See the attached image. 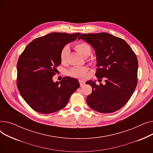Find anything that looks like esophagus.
Wrapping results in <instances>:
<instances>
[{"instance_id": "esophagus-1", "label": "esophagus", "mask_w": 153, "mask_h": 153, "mask_svg": "<svg viewBox=\"0 0 153 153\" xmlns=\"http://www.w3.org/2000/svg\"><path fill=\"white\" fill-rule=\"evenodd\" d=\"M79 84H80V85H81V86L84 85V84H85V81H84V80L80 79V80H79Z\"/></svg>"}]
</instances>
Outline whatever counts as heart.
I'll use <instances>...</instances> for the list:
<instances>
[{
    "mask_svg": "<svg viewBox=\"0 0 153 153\" xmlns=\"http://www.w3.org/2000/svg\"><path fill=\"white\" fill-rule=\"evenodd\" d=\"M74 48L76 50L78 51L79 53L81 56H82L83 57H87V56H89L91 54L92 52V49L90 45L85 42L76 43L75 44ZM69 53V48L68 46H64L61 49L59 54V58L62 63H64L66 61ZM87 71L88 69L86 67L76 66L71 69L69 71L68 73L70 76L72 77L77 78H83L85 77Z\"/></svg>",
    "mask_w": 153,
    "mask_h": 153,
    "instance_id": "1",
    "label": "heart"
}]
</instances>
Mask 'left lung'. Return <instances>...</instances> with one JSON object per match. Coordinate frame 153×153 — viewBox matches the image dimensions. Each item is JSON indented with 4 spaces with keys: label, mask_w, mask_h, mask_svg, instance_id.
<instances>
[{
    "label": "left lung",
    "mask_w": 153,
    "mask_h": 153,
    "mask_svg": "<svg viewBox=\"0 0 153 153\" xmlns=\"http://www.w3.org/2000/svg\"><path fill=\"white\" fill-rule=\"evenodd\" d=\"M89 43L97 55V78H105V85L92 87L87 102L93 110L108 114L123 107L133 95L138 82V59L124 39L107 33H84L79 37ZM101 80V79H99Z\"/></svg>",
    "instance_id": "1"
}]
</instances>
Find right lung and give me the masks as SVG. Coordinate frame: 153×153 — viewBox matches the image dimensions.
Listing matches in <instances>:
<instances>
[{
  "label": "right lung",
  "instance_id": "right-lung-1",
  "mask_svg": "<svg viewBox=\"0 0 153 153\" xmlns=\"http://www.w3.org/2000/svg\"><path fill=\"white\" fill-rule=\"evenodd\" d=\"M80 33H51L39 37L25 48L17 62V85L23 99L34 110L51 114L65 107L80 85L78 80L64 77L54 82L53 76L61 61L62 48Z\"/></svg>",
  "mask_w": 153,
  "mask_h": 153
}]
</instances>
